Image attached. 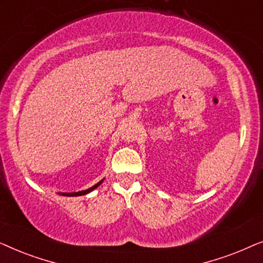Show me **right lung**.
Here are the masks:
<instances>
[{
    "mask_svg": "<svg viewBox=\"0 0 263 263\" xmlns=\"http://www.w3.org/2000/svg\"><path fill=\"white\" fill-rule=\"evenodd\" d=\"M103 181H104V179H102V181L97 183V184L91 186V188H88V189H86V190H82V192H78V193H63L62 195H64V196H81V195H86V194L91 193L92 190H95L96 188H98V186L102 184Z\"/></svg>",
    "mask_w": 263,
    "mask_h": 263,
    "instance_id": "obj_1",
    "label": "right lung"
}]
</instances>
